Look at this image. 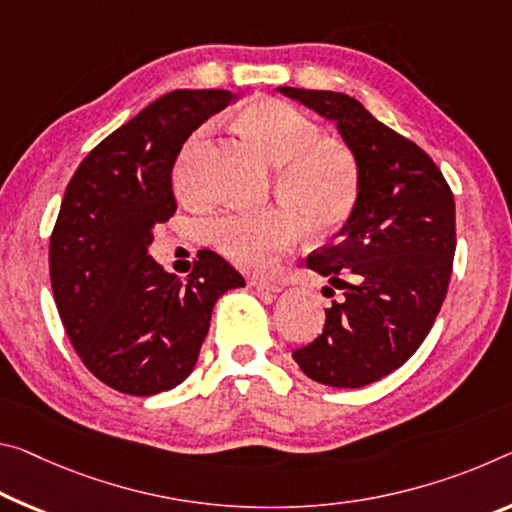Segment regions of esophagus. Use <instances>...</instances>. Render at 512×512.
Instances as JSON below:
<instances>
[{
    "label": "esophagus",
    "mask_w": 512,
    "mask_h": 512,
    "mask_svg": "<svg viewBox=\"0 0 512 512\" xmlns=\"http://www.w3.org/2000/svg\"><path fill=\"white\" fill-rule=\"evenodd\" d=\"M250 285H253L257 291H262V294H278V291H282V287L275 285V282H271V280L253 278L250 280Z\"/></svg>",
    "instance_id": "obj_1"
}]
</instances>
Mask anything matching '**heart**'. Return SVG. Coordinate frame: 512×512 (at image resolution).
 I'll use <instances>...</instances> for the list:
<instances>
[{
  "mask_svg": "<svg viewBox=\"0 0 512 512\" xmlns=\"http://www.w3.org/2000/svg\"><path fill=\"white\" fill-rule=\"evenodd\" d=\"M248 129L269 154L275 189L289 205L262 212H230L209 227V239L218 253L239 269L264 271L287 250L307 223L330 230L351 214L358 200V161L344 145L321 139V129L310 116L282 100H259L239 113ZM202 136L184 150L177 166V184L184 193L200 191Z\"/></svg>",
  "mask_w": 512,
  "mask_h": 512,
  "instance_id": "1",
  "label": "heart"
}]
</instances>
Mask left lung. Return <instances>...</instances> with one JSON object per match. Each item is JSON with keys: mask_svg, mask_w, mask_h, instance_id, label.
Instances as JSON below:
<instances>
[{"mask_svg": "<svg viewBox=\"0 0 512 512\" xmlns=\"http://www.w3.org/2000/svg\"><path fill=\"white\" fill-rule=\"evenodd\" d=\"M278 91L335 123L360 170L337 239L307 257L344 298L326 310L321 335L291 355L316 383L364 387L408 362L433 328L456 253V202L435 161L355 97Z\"/></svg>", "mask_w": 512, "mask_h": 512, "instance_id": "1", "label": "left lung"}]
</instances>
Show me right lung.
Instances as JSON below:
<instances>
[{
  "mask_svg": "<svg viewBox=\"0 0 512 512\" xmlns=\"http://www.w3.org/2000/svg\"><path fill=\"white\" fill-rule=\"evenodd\" d=\"M234 100L230 91L166 93L95 145L63 196L50 237L56 310L86 369L123 394L186 380L216 300L246 287L214 250H200L186 280L148 255L154 225L177 209L170 173L184 141Z\"/></svg>",
  "mask_w": 512,
  "mask_h": 512,
  "instance_id": "1",
  "label": "right lung"
}]
</instances>
